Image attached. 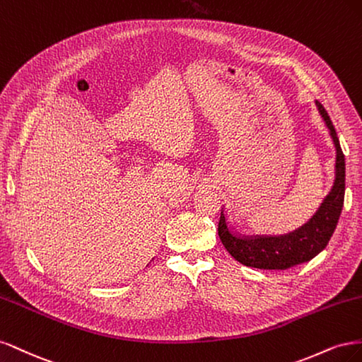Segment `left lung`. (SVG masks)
Listing matches in <instances>:
<instances>
[{"mask_svg":"<svg viewBox=\"0 0 362 362\" xmlns=\"http://www.w3.org/2000/svg\"><path fill=\"white\" fill-rule=\"evenodd\" d=\"M316 107L335 146V179L332 188L308 223L284 236L243 238L228 227L226 214L221 209L219 239L233 259L245 266L255 269H288L295 264L308 262L325 250L338 224L346 189L344 155L328 112L317 100Z\"/></svg>","mask_w":362,"mask_h":362,"instance_id":"1","label":"left lung"}]
</instances>
